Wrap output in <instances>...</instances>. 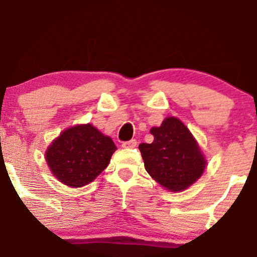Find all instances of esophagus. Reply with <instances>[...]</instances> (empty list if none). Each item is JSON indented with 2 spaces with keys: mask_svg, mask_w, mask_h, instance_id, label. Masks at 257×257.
I'll return each mask as SVG.
<instances>
[{
  "mask_svg": "<svg viewBox=\"0 0 257 257\" xmlns=\"http://www.w3.org/2000/svg\"><path fill=\"white\" fill-rule=\"evenodd\" d=\"M138 143L137 140H129V141H124V143L122 144V147H124V149H134V147H137Z\"/></svg>",
  "mask_w": 257,
  "mask_h": 257,
  "instance_id": "1",
  "label": "esophagus"
}]
</instances>
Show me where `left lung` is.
I'll list each match as a JSON object with an SVG mask.
<instances>
[{"label": "left lung", "mask_w": 257, "mask_h": 257, "mask_svg": "<svg viewBox=\"0 0 257 257\" xmlns=\"http://www.w3.org/2000/svg\"><path fill=\"white\" fill-rule=\"evenodd\" d=\"M150 133L152 144H140L146 172L172 192L184 191L204 172L206 161L196 139L181 120L167 117Z\"/></svg>", "instance_id": "8db88e82"}]
</instances>
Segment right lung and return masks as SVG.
Returning a JSON list of instances; mask_svg holds the SVG:
<instances>
[{
  "instance_id": "right-lung-1",
  "label": "right lung",
  "mask_w": 257,
  "mask_h": 257,
  "mask_svg": "<svg viewBox=\"0 0 257 257\" xmlns=\"http://www.w3.org/2000/svg\"><path fill=\"white\" fill-rule=\"evenodd\" d=\"M117 147L91 124L66 129L47 149L46 161L54 176L70 187L93 181L110 163Z\"/></svg>"
}]
</instances>
